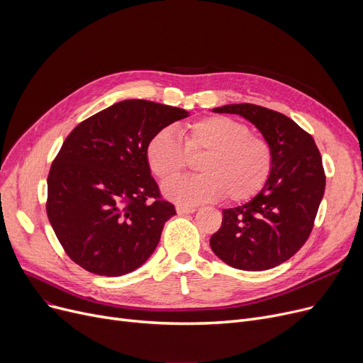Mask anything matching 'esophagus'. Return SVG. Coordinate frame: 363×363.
Wrapping results in <instances>:
<instances>
[{
	"label": "esophagus",
	"instance_id": "esophagus-1",
	"mask_svg": "<svg viewBox=\"0 0 363 363\" xmlns=\"http://www.w3.org/2000/svg\"><path fill=\"white\" fill-rule=\"evenodd\" d=\"M197 211L196 207H188V206H177V213L178 215H189V213H194Z\"/></svg>",
	"mask_w": 363,
	"mask_h": 363
}]
</instances>
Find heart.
<instances>
[{
    "mask_svg": "<svg viewBox=\"0 0 363 363\" xmlns=\"http://www.w3.org/2000/svg\"><path fill=\"white\" fill-rule=\"evenodd\" d=\"M179 140L169 129L152 135L145 147L151 174L166 182L180 174L186 155L204 154L197 177L167 182L163 194L181 206L213 201L225 196L231 203L253 199L268 182L274 151L269 141L250 133L240 121L207 116L179 128Z\"/></svg>",
    "mask_w": 363,
    "mask_h": 363,
    "instance_id": "heart-1",
    "label": "heart"
}]
</instances>
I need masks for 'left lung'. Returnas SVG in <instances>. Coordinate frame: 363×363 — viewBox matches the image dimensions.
Masks as SVG:
<instances>
[{
	"instance_id": "8db88e82",
	"label": "left lung",
	"mask_w": 363,
	"mask_h": 363,
	"mask_svg": "<svg viewBox=\"0 0 363 363\" xmlns=\"http://www.w3.org/2000/svg\"><path fill=\"white\" fill-rule=\"evenodd\" d=\"M215 113L240 114L269 141L271 177L250 201L223 208L211 238L213 253L241 271H266L289 260L309 238L325 191L320 152L306 130L282 113L256 104H226Z\"/></svg>"
}]
</instances>
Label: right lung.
Wrapping results in <instances>:
<instances>
[{
  "label": "right lung",
  "instance_id": "add662e5",
  "mask_svg": "<svg viewBox=\"0 0 363 363\" xmlns=\"http://www.w3.org/2000/svg\"><path fill=\"white\" fill-rule=\"evenodd\" d=\"M186 116L179 107L125 100L69 133L48 174L47 215L76 264L121 277L156 250L177 212L160 197L145 147L156 132Z\"/></svg>",
  "mask_w": 363,
  "mask_h": 363
}]
</instances>
